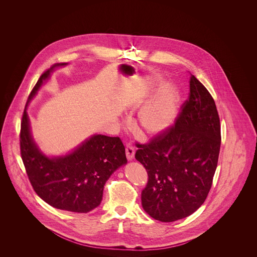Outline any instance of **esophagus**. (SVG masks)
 Returning <instances> with one entry per match:
<instances>
[{
	"instance_id": "1",
	"label": "esophagus",
	"mask_w": 257,
	"mask_h": 257,
	"mask_svg": "<svg viewBox=\"0 0 257 257\" xmlns=\"http://www.w3.org/2000/svg\"><path fill=\"white\" fill-rule=\"evenodd\" d=\"M135 156V149L131 144H128L126 146V157L128 160H132Z\"/></svg>"
}]
</instances>
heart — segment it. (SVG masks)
Returning a JSON list of instances; mask_svg holds the SVG:
<instances>
[{
    "mask_svg": "<svg viewBox=\"0 0 257 257\" xmlns=\"http://www.w3.org/2000/svg\"><path fill=\"white\" fill-rule=\"evenodd\" d=\"M179 101L178 90L171 87L147 105L139 115L140 125L144 133L156 136L169 129L178 114Z\"/></svg>",
    "mask_w": 257,
    "mask_h": 257,
    "instance_id": "b5f03b06",
    "label": "heart"
}]
</instances>
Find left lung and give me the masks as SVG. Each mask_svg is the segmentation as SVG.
Listing matches in <instances>:
<instances>
[{"label": "left lung", "mask_w": 257, "mask_h": 257, "mask_svg": "<svg viewBox=\"0 0 257 257\" xmlns=\"http://www.w3.org/2000/svg\"><path fill=\"white\" fill-rule=\"evenodd\" d=\"M137 147L135 158L148 175L142 205L150 217L171 222L203 204L218 165L220 117L214 99L194 75L175 124Z\"/></svg>", "instance_id": "obj_1"}]
</instances>
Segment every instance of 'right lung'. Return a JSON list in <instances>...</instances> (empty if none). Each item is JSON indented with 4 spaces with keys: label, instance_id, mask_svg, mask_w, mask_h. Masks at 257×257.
<instances>
[{
    "label": "right lung",
    "instance_id": "add662e5",
    "mask_svg": "<svg viewBox=\"0 0 257 257\" xmlns=\"http://www.w3.org/2000/svg\"><path fill=\"white\" fill-rule=\"evenodd\" d=\"M66 64L56 63L42 74L28 98L21 121V157L37 196L57 209L87 213L101 203L105 183L127 159L118 137L93 135L73 151L57 157L46 156L37 147L31 133L28 103L53 70Z\"/></svg>",
    "mask_w": 257,
    "mask_h": 257
}]
</instances>
